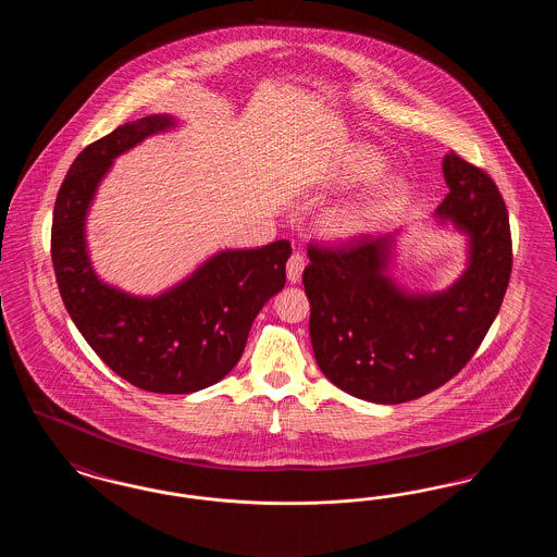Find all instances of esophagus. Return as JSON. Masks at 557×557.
<instances>
[{"label": "esophagus", "instance_id": "obj_1", "mask_svg": "<svg viewBox=\"0 0 557 557\" xmlns=\"http://www.w3.org/2000/svg\"><path fill=\"white\" fill-rule=\"evenodd\" d=\"M302 269H305V257L300 252H294L288 263H286V273H288V282L296 284L300 282V275H302Z\"/></svg>", "mask_w": 557, "mask_h": 557}]
</instances>
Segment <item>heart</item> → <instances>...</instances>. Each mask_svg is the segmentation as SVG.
<instances>
[{
    "instance_id": "obj_1",
    "label": "heart",
    "mask_w": 557,
    "mask_h": 557,
    "mask_svg": "<svg viewBox=\"0 0 557 557\" xmlns=\"http://www.w3.org/2000/svg\"><path fill=\"white\" fill-rule=\"evenodd\" d=\"M384 171V160L380 159L370 148H352L341 164L336 166V182L341 184H359L377 177ZM398 198V187L393 184L380 187L370 198L359 202L357 207H350L346 211L338 212L330 230L336 236H355L373 227L386 212L393 209Z\"/></svg>"
}]
</instances>
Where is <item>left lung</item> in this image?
I'll return each instance as SVG.
<instances>
[{"mask_svg":"<svg viewBox=\"0 0 557 557\" xmlns=\"http://www.w3.org/2000/svg\"><path fill=\"white\" fill-rule=\"evenodd\" d=\"M449 194L438 207L470 234L461 280L436 296H407L386 277L391 236L311 242L302 284L311 302L319 370L348 395L405 403L447 384L468 366L497 318L511 275V232L493 177L450 150Z\"/></svg>","mask_w":557,"mask_h":557,"instance_id":"obj_1","label":"left lung"}]
</instances>
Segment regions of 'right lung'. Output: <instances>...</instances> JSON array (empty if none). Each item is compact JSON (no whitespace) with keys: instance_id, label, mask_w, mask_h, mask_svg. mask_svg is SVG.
<instances>
[{"instance_id":"right-lung-1","label":"right lung","mask_w":557,"mask_h":557,"mask_svg":"<svg viewBox=\"0 0 557 557\" xmlns=\"http://www.w3.org/2000/svg\"><path fill=\"white\" fill-rule=\"evenodd\" d=\"M171 125V116L160 114L137 119L73 160L55 196L52 263L69 315L110 370L148 393L187 395L236 368L252 321L286 284L292 246L277 239L225 250L157 298H135L102 284L83 238L94 191L114 157Z\"/></svg>"}]
</instances>
